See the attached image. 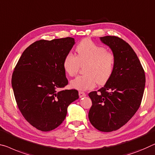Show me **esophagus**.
Wrapping results in <instances>:
<instances>
[{"mask_svg":"<svg viewBox=\"0 0 155 155\" xmlns=\"http://www.w3.org/2000/svg\"><path fill=\"white\" fill-rule=\"evenodd\" d=\"M79 96H80V97H84V96H86V94L83 91H79Z\"/></svg>","mask_w":155,"mask_h":155,"instance_id":"34e87169","label":"esophagus"}]
</instances>
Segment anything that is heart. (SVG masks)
<instances>
[{
  "label": "heart",
  "instance_id": "heart-1",
  "mask_svg": "<svg viewBox=\"0 0 155 155\" xmlns=\"http://www.w3.org/2000/svg\"><path fill=\"white\" fill-rule=\"evenodd\" d=\"M77 55L67 53L63 60L64 71L71 77L75 76L80 66H84V75L78 76L71 82L73 89L85 91L93 89L96 83L103 85L112 75L115 57L104 47L99 46L90 39H84L76 47Z\"/></svg>",
  "mask_w": 155,
  "mask_h": 155
}]
</instances>
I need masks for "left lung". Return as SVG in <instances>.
Here are the masks:
<instances>
[{
  "instance_id": "1",
  "label": "left lung",
  "mask_w": 155,
  "mask_h": 155,
  "mask_svg": "<svg viewBox=\"0 0 155 155\" xmlns=\"http://www.w3.org/2000/svg\"><path fill=\"white\" fill-rule=\"evenodd\" d=\"M100 39L111 48L115 64L104 87L89 94L92 101L89 119L97 130L109 132L125 125L139 109L146 75L137 54L127 42L115 36Z\"/></svg>"
}]
</instances>
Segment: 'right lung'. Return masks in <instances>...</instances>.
<instances>
[{
  "label": "right lung",
  "instance_id": "add662e5",
  "mask_svg": "<svg viewBox=\"0 0 155 155\" xmlns=\"http://www.w3.org/2000/svg\"><path fill=\"white\" fill-rule=\"evenodd\" d=\"M74 44L72 37L37 41L23 51L14 68L12 86L18 107L37 130L58 127L68 105L79 98L77 90H59L68 84L63 60Z\"/></svg>",
  "mask_w": 155,
  "mask_h": 155
}]
</instances>
